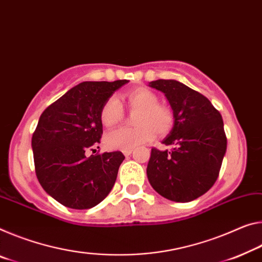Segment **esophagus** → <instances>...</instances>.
<instances>
[{"label": "esophagus", "instance_id": "obj_1", "mask_svg": "<svg viewBox=\"0 0 262 262\" xmlns=\"http://www.w3.org/2000/svg\"><path fill=\"white\" fill-rule=\"evenodd\" d=\"M122 152H123L124 156H129L130 154L133 152V149H124V150H122Z\"/></svg>", "mask_w": 262, "mask_h": 262}]
</instances>
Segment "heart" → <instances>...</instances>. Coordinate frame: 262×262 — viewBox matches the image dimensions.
Masks as SVG:
<instances>
[{
  "label": "heart",
  "instance_id": "b5f03b06",
  "mask_svg": "<svg viewBox=\"0 0 262 262\" xmlns=\"http://www.w3.org/2000/svg\"><path fill=\"white\" fill-rule=\"evenodd\" d=\"M128 107L138 111L134 128H120L106 135L105 144L112 150L134 149L149 142L156 136V133L167 134L173 126V114L167 106L159 103L157 95L146 87H138L124 94ZM122 116V111L118 99L111 97L101 107L100 121L107 128L114 127Z\"/></svg>",
  "mask_w": 262,
  "mask_h": 262
}]
</instances>
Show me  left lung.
Instances as JSON below:
<instances>
[{
  "label": "left lung",
  "mask_w": 262,
  "mask_h": 262,
  "mask_svg": "<svg viewBox=\"0 0 262 262\" xmlns=\"http://www.w3.org/2000/svg\"><path fill=\"white\" fill-rule=\"evenodd\" d=\"M149 86L165 94L175 121L162 142L171 149H151L148 180L164 198L191 202L219 176L227 146L222 115L209 99L180 81L159 79Z\"/></svg>",
  "instance_id": "1"
}]
</instances>
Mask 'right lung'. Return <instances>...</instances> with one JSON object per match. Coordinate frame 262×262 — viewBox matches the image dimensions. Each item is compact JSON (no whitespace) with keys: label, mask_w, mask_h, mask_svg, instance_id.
<instances>
[{"label":"right lung","mask_w":262,"mask_h":262,"mask_svg":"<svg viewBox=\"0 0 262 262\" xmlns=\"http://www.w3.org/2000/svg\"><path fill=\"white\" fill-rule=\"evenodd\" d=\"M128 80L84 81L47 107L32 134L35 171L47 192L64 206L91 209L111 192L124 160L99 148L101 107Z\"/></svg>","instance_id":"right-lung-1"}]
</instances>
